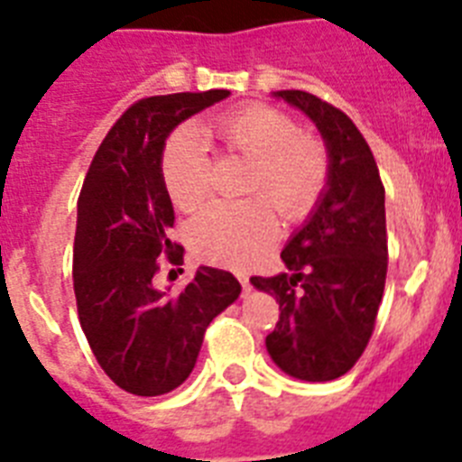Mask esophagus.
I'll return each instance as SVG.
<instances>
[{
    "label": "esophagus",
    "mask_w": 462,
    "mask_h": 462,
    "mask_svg": "<svg viewBox=\"0 0 462 462\" xmlns=\"http://www.w3.org/2000/svg\"><path fill=\"white\" fill-rule=\"evenodd\" d=\"M236 278H239V282H241V288H244V292H251V281H248V276L246 273H236Z\"/></svg>",
    "instance_id": "obj_1"
}]
</instances>
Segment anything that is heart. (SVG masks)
<instances>
[{
	"label": "heart",
	"mask_w": 462,
	"mask_h": 462,
	"mask_svg": "<svg viewBox=\"0 0 462 462\" xmlns=\"http://www.w3.org/2000/svg\"><path fill=\"white\" fill-rule=\"evenodd\" d=\"M230 153L251 161L244 202H216L195 216L189 244L195 255L221 267L246 269L272 251L278 216L303 221L322 198L329 180V153L322 140L297 131L290 115L269 106L227 112L207 128ZM161 177L170 200L193 211L211 189V159L205 138L193 126H180L165 140Z\"/></svg>",
	"instance_id": "1"
}]
</instances>
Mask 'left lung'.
<instances>
[{
	"mask_svg": "<svg viewBox=\"0 0 462 462\" xmlns=\"http://www.w3.org/2000/svg\"><path fill=\"white\" fill-rule=\"evenodd\" d=\"M306 112L329 152V181L306 226L281 257L290 273L253 276L278 301L267 336L273 364L306 382L345 375L364 355L384 294V186L373 152L347 115L309 91H276Z\"/></svg>",
	"mask_w": 462,
	"mask_h": 462,
	"instance_id": "1",
	"label": "left lung"
}]
</instances>
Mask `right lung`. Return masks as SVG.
<instances>
[{
    "instance_id": "obj_1",
    "label": "right lung",
    "mask_w": 462,
    "mask_h": 462,
    "mask_svg": "<svg viewBox=\"0 0 462 462\" xmlns=\"http://www.w3.org/2000/svg\"><path fill=\"white\" fill-rule=\"evenodd\" d=\"M227 89L133 103L94 153L78 198L73 290L91 352L119 389L161 396L193 371L216 315L241 292L230 272L200 267L181 292L159 290L161 262L181 264L170 241L174 209L161 177L165 138Z\"/></svg>"
}]
</instances>
